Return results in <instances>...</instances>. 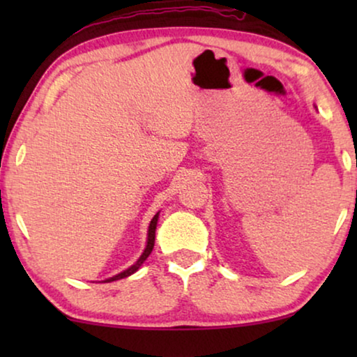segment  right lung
I'll list each match as a JSON object with an SVG mask.
<instances>
[{
	"instance_id": "add662e5",
	"label": "right lung",
	"mask_w": 357,
	"mask_h": 357,
	"mask_svg": "<svg viewBox=\"0 0 357 357\" xmlns=\"http://www.w3.org/2000/svg\"><path fill=\"white\" fill-rule=\"evenodd\" d=\"M158 219H159V213L155 214V216L151 219V224H149V231H148V245H146V248H144V252H143V255L139 257V260L135 263L133 266H130L128 270H125V271H121V273H119V275L116 276H114V278H109V280H105L107 282H110V281H116V280H121V278H126V276H130V275H133L135 271H138V268L141 266V263H143L146 258H148L149 255H151V252H153V248H154V238H155V226H158Z\"/></svg>"
}]
</instances>
